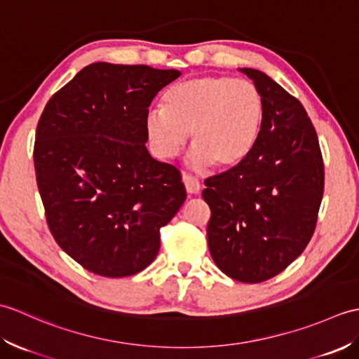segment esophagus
I'll use <instances>...</instances> for the list:
<instances>
[{
	"label": "esophagus",
	"mask_w": 359,
	"mask_h": 359,
	"mask_svg": "<svg viewBox=\"0 0 359 359\" xmlns=\"http://www.w3.org/2000/svg\"><path fill=\"white\" fill-rule=\"evenodd\" d=\"M182 180H184V185L188 194H199L201 193V184L199 180L189 174H182Z\"/></svg>",
	"instance_id": "esophagus-1"
}]
</instances>
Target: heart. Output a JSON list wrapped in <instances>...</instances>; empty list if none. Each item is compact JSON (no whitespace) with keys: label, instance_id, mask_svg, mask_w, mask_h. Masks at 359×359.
<instances>
[{"label":"heart","instance_id":"1","mask_svg":"<svg viewBox=\"0 0 359 359\" xmlns=\"http://www.w3.org/2000/svg\"><path fill=\"white\" fill-rule=\"evenodd\" d=\"M264 98L253 83L222 75H199L172 86L163 108L144 116L152 152L171 158L189 133L193 148L187 162L194 170L215 163L233 168L245 160L261 135Z\"/></svg>","mask_w":359,"mask_h":359}]
</instances>
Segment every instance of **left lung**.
<instances>
[{
	"mask_svg": "<svg viewBox=\"0 0 359 359\" xmlns=\"http://www.w3.org/2000/svg\"><path fill=\"white\" fill-rule=\"evenodd\" d=\"M264 98L261 135L238 166L205 180L212 261L256 284L284 271L307 247L324 193L318 135L304 106L269 75L243 67Z\"/></svg>",
	"mask_w": 359,
	"mask_h": 359,
	"instance_id": "8db88e82",
	"label": "left lung"
}]
</instances>
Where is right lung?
Here are the masks:
<instances>
[{
    "label": "right lung",
    "instance_id": "1",
    "mask_svg": "<svg viewBox=\"0 0 359 359\" xmlns=\"http://www.w3.org/2000/svg\"><path fill=\"white\" fill-rule=\"evenodd\" d=\"M175 69L93 63L53 94L38 121L36 185L53 239L83 269L125 278L154 261L187 199L180 172L144 133L152 98Z\"/></svg>",
    "mask_w": 359,
    "mask_h": 359
}]
</instances>
